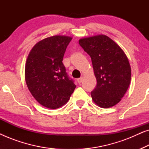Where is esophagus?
<instances>
[{
	"label": "esophagus",
	"instance_id": "obj_1",
	"mask_svg": "<svg viewBox=\"0 0 149 149\" xmlns=\"http://www.w3.org/2000/svg\"><path fill=\"white\" fill-rule=\"evenodd\" d=\"M83 79V77H81V78L77 79V82H78L79 84H81V83H82Z\"/></svg>",
	"mask_w": 149,
	"mask_h": 149
}]
</instances>
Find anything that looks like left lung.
Instances as JSON below:
<instances>
[{"label": "left lung", "instance_id": "1", "mask_svg": "<svg viewBox=\"0 0 149 149\" xmlns=\"http://www.w3.org/2000/svg\"><path fill=\"white\" fill-rule=\"evenodd\" d=\"M79 45L91 57L97 81L91 92L98 107L107 109L121 101L131 81V67L123 49L109 36L98 34L81 38Z\"/></svg>", "mask_w": 149, "mask_h": 149}]
</instances>
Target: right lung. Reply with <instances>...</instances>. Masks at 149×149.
Listing matches in <instances>:
<instances>
[{"instance_id":"add662e5","label":"right lung","mask_w":149,"mask_h":149,"mask_svg":"<svg viewBox=\"0 0 149 149\" xmlns=\"http://www.w3.org/2000/svg\"><path fill=\"white\" fill-rule=\"evenodd\" d=\"M72 40L56 35L38 42L29 53L25 66V80L36 101L51 109H58L70 99L76 85L66 72L62 60Z\"/></svg>"}]
</instances>
